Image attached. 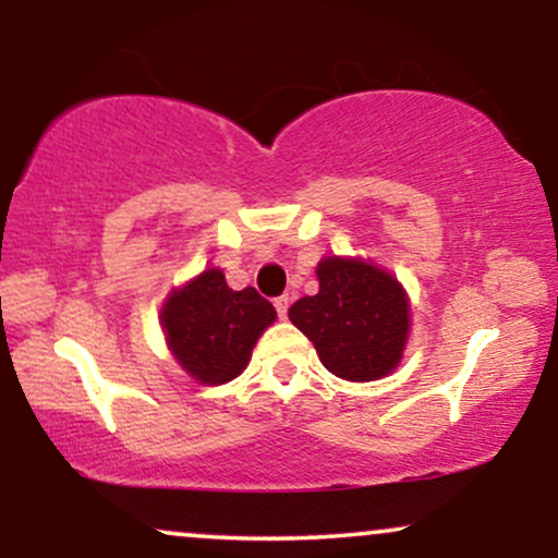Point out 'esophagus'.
<instances>
[{
  "label": "esophagus",
  "instance_id": "obj_1",
  "mask_svg": "<svg viewBox=\"0 0 558 558\" xmlns=\"http://www.w3.org/2000/svg\"><path fill=\"white\" fill-rule=\"evenodd\" d=\"M288 306H291V296H288V293H283V296L275 299V310H278V317H280V319H286Z\"/></svg>",
  "mask_w": 558,
  "mask_h": 558
}]
</instances>
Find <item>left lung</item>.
Instances as JSON below:
<instances>
[{"mask_svg":"<svg viewBox=\"0 0 558 558\" xmlns=\"http://www.w3.org/2000/svg\"><path fill=\"white\" fill-rule=\"evenodd\" d=\"M319 291L288 310L315 343L319 362L343 380L386 377L401 360L409 301L399 280L367 262L328 257L317 265Z\"/></svg>","mask_w":558,"mask_h":558,"instance_id":"left-lung-1","label":"left lung"}]
</instances>
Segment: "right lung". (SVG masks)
Masks as SVG:
<instances>
[{
  "label": "right lung",
  "instance_id": "add662e5",
  "mask_svg": "<svg viewBox=\"0 0 558 558\" xmlns=\"http://www.w3.org/2000/svg\"><path fill=\"white\" fill-rule=\"evenodd\" d=\"M272 319V304L257 288L233 291L220 270H204L181 291H172L162 310L170 351L185 373L207 386L243 373Z\"/></svg>",
  "mask_w": 558,
  "mask_h": 558
}]
</instances>
